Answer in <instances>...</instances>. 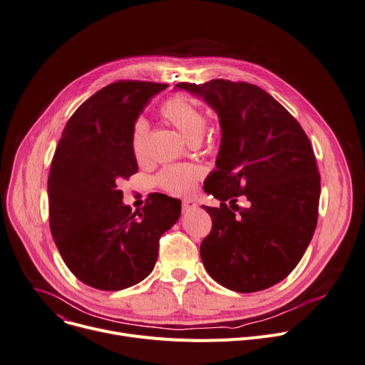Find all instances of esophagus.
I'll list each match as a JSON object with an SVG mask.
<instances>
[{"mask_svg":"<svg viewBox=\"0 0 365 365\" xmlns=\"http://www.w3.org/2000/svg\"><path fill=\"white\" fill-rule=\"evenodd\" d=\"M196 207H197V204L195 201H192V200H185L182 202V211L183 212H189L190 210H195Z\"/></svg>","mask_w":365,"mask_h":365,"instance_id":"34e87169","label":"esophagus"}]
</instances>
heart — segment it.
Returning a JSON list of instances; mask_svg holds the SVG:
<instances>
[{"label":"heart","instance_id":"1","mask_svg":"<svg viewBox=\"0 0 365 365\" xmlns=\"http://www.w3.org/2000/svg\"><path fill=\"white\" fill-rule=\"evenodd\" d=\"M161 116L176 126L185 138L196 144L200 143L207 129V115L189 97L176 94L170 97L160 109ZM147 138H148V122L140 118L132 125L130 130V148L137 160H144L147 157ZM201 178V172L190 164H176L164 168L158 176V186L175 196H187L197 179Z\"/></svg>","mask_w":365,"mask_h":365}]
</instances>
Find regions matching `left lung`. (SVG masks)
I'll list each match as a JSON object with an SVG mask.
<instances>
[{
    "mask_svg": "<svg viewBox=\"0 0 365 365\" xmlns=\"http://www.w3.org/2000/svg\"><path fill=\"white\" fill-rule=\"evenodd\" d=\"M218 115L221 145L205 192L211 233L201 243L207 272L237 292L267 289L289 275L317 224L320 175L309 137L292 115L260 87L245 81L179 83ZM245 194L246 209L235 205ZM234 205L231 212L225 202Z\"/></svg>",
    "mask_w": 365,
    "mask_h": 365,
    "instance_id": "1",
    "label": "left lung"
}]
</instances>
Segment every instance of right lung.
I'll return each mask as SVG.
<instances>
[{
  "mask_svg": "<svg viewBox=\"0 0 365 365\" xmlns=\"http://www.w3.org/2000/svg\"><path fill=\"white\" fill-rule=\"evenodd\" d=\"M168 84L122 80L98 90L62 132L48 178L49 225L68 269L84 284L119 291L154 269L158 240L180 217V201L155 195L132 212L120 180L138 172L130 130Z\"/></svg>",
  "mask_w": 365,
  "mask_h": 365,
  "instance_id": "obj_1",
  "label": "right lung"
}]
</instances>
